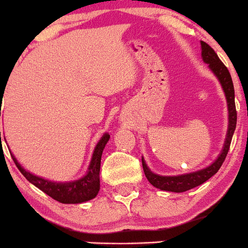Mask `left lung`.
Listing matches in <instances>:
<instances>
[{"instance_id":"1","label":"left lung","mask_w":248,"mask_h":248,"mask_svg":"<svg viewBox=\"0 0 248 248\" xmlns=\"http://www.w3.org/2000/svg\"><path fill=\"white\" fill-rule=\"evenodd\" d=\"M201 55L202 60L206 63H208V67L212 70L213 73L217 76L219 79L221 86H222L223 92L226 94V99H227V108H228V130L227 136H226L225 144L221 154L215 159L214 163L210 164L209 167L204 168V169L199 170L195 172H189V174L177 175V176H161V175L154 174L148 166L145 164L144 158H142L143 170L146 178L149 182L154 186V187L161 189V190L167 191H174V193H182V191H187L189 189H193L198 186L202 185L209 180L213 175L217 172L222 163L225 162L226 156H227L228 150H230L232 137H233L234 130L236 126V110H235V102H234V86L233 81H232V77L228 72L227 67L222 63V61L219 59L217 53L214 49L209 46L206 42L201 41Z\"/></svg>"}]
</instances>
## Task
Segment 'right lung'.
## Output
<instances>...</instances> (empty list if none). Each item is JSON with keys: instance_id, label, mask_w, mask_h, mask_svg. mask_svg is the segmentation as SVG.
I'll return each instance as SVG.
<instances>
[{"instance_id": "right-lung-1", "label": "right lung", "mask_w": 248, "mask_h": 248, "mask_svg": "<svg viewBox=\"0 0 248 248\" xmlns=\"http://www.w3.org/2000/svg\"><path fill=\"white\" fill-rule=\"evenodd\" d=\"M108 140H110V135L104 134L103 137L99 140V142H98V144L95 145L94 151H93L91 163L89 166L87 174L84 177H81L80 180L72 181V182H52V181L35 176V175L31 174L27 170L23 169L13 154H10V155H12L13 161L15 162L21 174L27 178L31 185L38 187L45 194L61 202V203H82V202L94 199L97 196L98 191H99L100 159H102L103 150L105 148L106 143L108 142Z\"/></svg>"}]
</instances>
